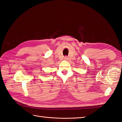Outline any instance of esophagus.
<instances>
[{"mask_svg":"<svg viewBox=\"0 0 122 122\" xmlns=\"http://www.w3.org/2000/svg\"><path fill=\"white\" fill-rule=\"evenodd\" d=\"M64 60H65L66 61H68L69 60V58L68 56H65L64 57Z\"/></svg>","mask_w":122,"mask_h":122,"instance_id":"34e87169","label":"esophagus"}]
</instances>
